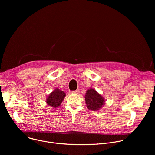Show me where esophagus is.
<instances>
[{
  "label": "esophagus",
  "mask_w": 155,
  "mask_h": 155,
  "mask_svg": "<svg viewBox=\"0 0 155 155\" xmlns=\"http://www.w3.org/2000/svg\"><path fill=\"white\" fill-rule=\"evenodd\" d=\"M79 93H80V91H79L78 90H75V91H72V93H73V94H79Z\"/></svg>",
  "instance_id": "obj_1"
}]
</instances>
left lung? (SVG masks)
<instances>
[{"label":"left lung","mask_w":155,"mask_h":155,"mask_svg":"<svg viewBox=\"0 0 155 155\" xmlns=\"http://www.w3.org/2000/svg\"><path fill=\"white\" fill-rule=\"evenodd\" d=\"M84 99L87 108L93 111H97L105 105V100L93 88L88 89L85 94Z\"/></svg>","instance_id":"left-lung-1"}]
</instances>
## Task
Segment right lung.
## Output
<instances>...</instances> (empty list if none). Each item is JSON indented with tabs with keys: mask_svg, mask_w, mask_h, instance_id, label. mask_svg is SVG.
<instances>
[{
	"mask_svg": "<svg viewBox=\"0 0 155 155\" xmlns=\"http://www.w3.org/2000/svg\"><path fill=\"white\" fill-rule=\"evenodd\" d=\"M65 96V93L58 89V88H56L49 94L47 98L46 102L48 106L53 108H56L61 105Z\"/></svg>",
	"mask_w": 155,
	"mask_h": 155,
	"instance_id": "right-lung-1",
	"label": "right lung"
}]
</instances>
